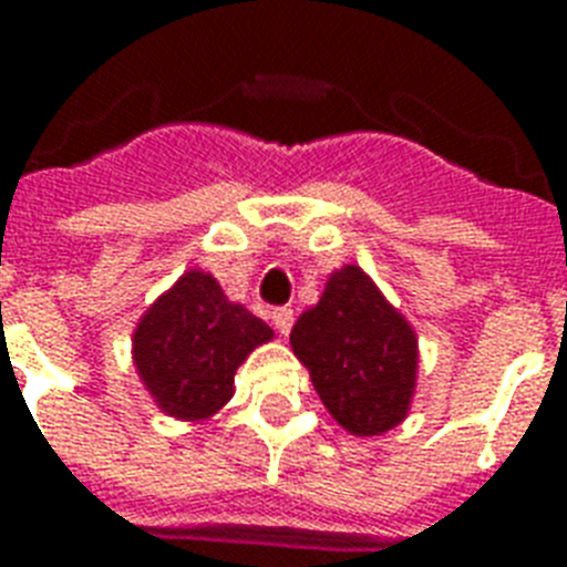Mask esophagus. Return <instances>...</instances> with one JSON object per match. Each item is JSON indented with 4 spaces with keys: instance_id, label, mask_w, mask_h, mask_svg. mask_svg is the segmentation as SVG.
Instances as JSON below:
<instances>
[{
    "instance_id": "34e87169",
    "label": "esophagus",
    "mask_w": 567,
    "mask_h": 567,
    "mask_svg": "<svg viewBox=\"0 0 567 567\" xmlns=\"http://www.w3.org/2000/svg\"><path fill=\"white\" fill-rule=\"evenodd\" d=\"M270 318H274V327H276V332H279V336H288V332H291V327H293V311L291 309H276Z\"/></svg>"
}]
</instances>
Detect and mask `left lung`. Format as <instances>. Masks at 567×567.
Here are the masks:
<instances>
[{
	"instance_id": "8db88e82",
	"label": "left lung",
	"mask_w": 567,
	"mask_h": 567,
	"mask_svg": "<svg viewBox=\"0 0 567 567\" xmlns=\"http://www.w3.org/2000/svg\"><path fill=\"white\" fill-rule=\"evenodd\" d=\"M291 350L350 435H382L409 417L417 336L359 265L329 274L320 300L293 323Z\"/></svg>"
}]
</instances>
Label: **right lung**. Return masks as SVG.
<instances>
[{"label":"right lung","mask_w":567,"mask_h":567,"mask_svg":"<svg viewBox=\"0 0 567 567\" xmlns=\"http://www.w3.org/2000/svg\"><path fill=\"white\" fill-rule=\"evenodd\" d=\"M274 329L223 293L208 270H185L132 332V362L153 403L176 421H205L235 394V371Z\"/></svg>","instance_id":"1"}]
</instances>
